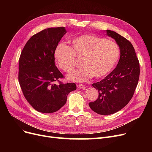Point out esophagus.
Segmentation results:
<instances>
[{
	"label": "esophagus",
	"instance_id": "1",
	"mask_svg": "<svg viewBox=\"0 0 152 152\" xmlns=\"http://www.w3.org/2000/svg\"><path fill=\"white\" fill-rule=\"evenodd\" d=\"M77 87L80 89H85L86 88V86L84 84H78Z\"/></svg>",
	"mask_w": 152,
	"mask_h": 152
}]
</instances>
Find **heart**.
<instances>
[{
  "instance_id": "obj_1",
  "label": "heart",
  "mask_w": 152,
  "mask_h": 152,
  "mask_svg": "<svg viewBox=\"0 0 152 152\" xmlns=\"http://www.w3.org/2000/svg\"><path fill=\"white\" fill-rule=\"evenodd\" d=\"M70 46L60 43L56 45L54 56L58 65L65 72H71L75 58L82 59V67L71 72L69 79L84 82L94 76L101 78L107 75L120 56V48L114 41L93 34L77 37Z\"/></svg>"
}]
</instances>
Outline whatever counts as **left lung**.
I'll list each match as a JSON object with an SVG mask.
<instances>
[{"label": "left lung", "instance_id": "obj_1", "mask_svg": "<svg viewBox=\"0 0 152 152\" xmlns=\"http://www.w3.org/2000/svg\"><path fill=\"white\" fill-rule=\"evenodd\" d=\"M107 33L118 45L120 59L109 75L92 84L98 91L99 95L95 102L89 103L92 110L103 115L117 112L130 102L140 73V62L132 44L115 31L107 30Z\"/></svg>", "mask_w": 152, "mask_h": 152}]
</instances>
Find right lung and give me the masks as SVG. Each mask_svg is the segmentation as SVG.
<instances>
[{
    "instance_id": "obj_1",
    "label": "right lung",
    "mask_w": 152,
    "mask_h": 152,
    "mask_svg": "<svg viewBox=\"0 0 152 152\" xmlns=\"http://www.w3.org/2000/svg\"><path fill=\"white\" fill-rule=\"evenodd\" d=\"M66 32L63 26L44 29L31 37L21 53L18 80L25 99L39 112L58 111L77 89L75 83L59 80L65 77L54 63V49Z\"/></svg>"
}]
</instances>
